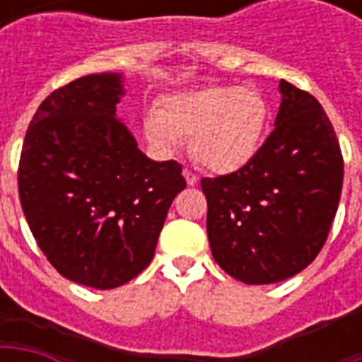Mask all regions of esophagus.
<instances>
[{
	"label": "esophagus",
	"mask_w": 362,
	"mask_h": 362,
	"mask_svg": "<svg viewBox=\"0 0 362 362\" xmlns=\"http://www.w3.org/2000/svg\"><path fill=\"white\" fill-rule=\"evenodd\" d=\"M182 174H184V178H186V182H188V186H196L197 180H199V178H197V174L192 173L189 168H184V173Z\"/></svg>",
	"instance_id": "esophagus-1"
}]
</instances>
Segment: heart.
Listing matches in <instances>:
<instances>
[{"label": "heart", "mask_w": 362, "mask_h": 362, "mask_svg": "<svg viewBox=\"0 0 362 362\" xmlns=\"http://www.w3.org/2000/svg\"><path fill=\"white\" fill-rule=\"evenodd\" d=\"M267 122L264 96L250 87L217 85L166 96L145 118V134L160 153L182 147L192 135L194 157L213 173H235L250 160Z\"/></svg>", "instance_id": "b5f03b06"}]
</instances>
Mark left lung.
<instances>
[{"label":"left lung","instance_id":"left-lung-1","mask_svg":"<svg viewBox=\"0 0 362 362\" xmlns=\"http://www.w3.org/2000/svg\"><path fill=\"white\" fill-rule=\"evenodd\" d=\"M275 127L236 173L204 178L213 258L235 279L269 285L314 262L334 223L343 157L322 104L285 79Z\"/></svg>","mask_w":362,"mask_h":362}]
</instances>
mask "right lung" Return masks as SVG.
<instances>
[{
	"label": "right lung",
	"mask_w": 362,
	"mask_h": 362,
	"mask_svg": "<svg viewBox=\"0 0 362 362\" xmlns=\"http://www.w3.org/2000/svg\"><path fill=\"white\" fill-rule=\"evenodd\" d=\"M119 74L79 77L46 96L25 135L19 197L36 244L66 279L114 288L149 266L182 165L145 157L116 104Z\"/></svg>",
	"instance_id": "1"
}]
</instances>
